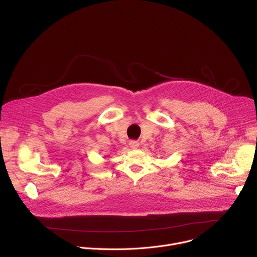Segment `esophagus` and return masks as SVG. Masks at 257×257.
Instances as JSON below:
<instances>
[{
	"instance_id": "34e87169",
	"label": "esophagus",
	"mask_w": 257,
	"mask_h": 257,
	"mask_svg": "<svg viewBox=\"0 0 257 257\" xmlns=\"http://www.w3.org/2000/svg\"><path fill=\"white\" fill-rule=\"evenodd\" d=\"M129 146H130V149H132V150H137L138 146H139V143L137 141L132 140V141L129 142Z\"/></svg>"
}]
</instances>
